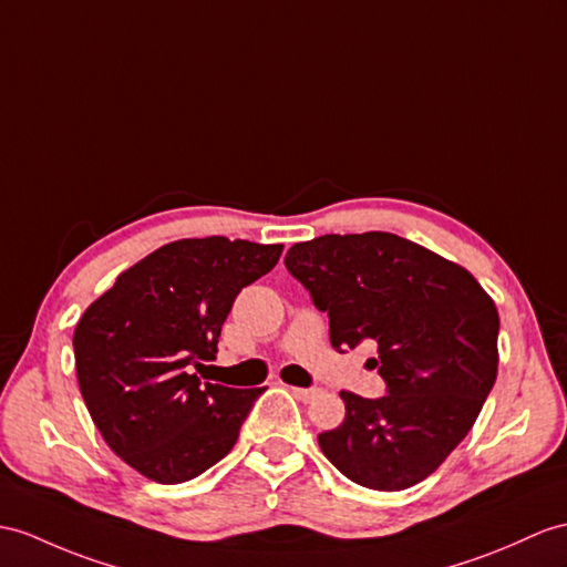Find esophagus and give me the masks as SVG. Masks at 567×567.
Instances as JSON below:
<instances>
[{
    "label": "esophagus",
    "mask_w": 567,
    "mask_h": 567,
    "mask_svg": "<svg viewBox=\"0 0 567 567\" xmlns=\"http://www.w3.org/2000/svg\"><path fill=\"white\" fill-rule=\"evenodd\" d=\"M288 390H291L300 399V402H310V399L317 394V390H312V388H288Z\"/></svg>",
    "instance_id": "34e87169"
}]
</instances>
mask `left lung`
<instances>
[{
    "instance_id": "8db88e82",
    "label": "left lung",
    "mask_w": 567,
    "mask_h": 567,
    "mask_svg": "<svg viewBox=\"0 0 567 567\" xmlns=\"http://www.w3.org/2000/svg\"><path fill=\"white\" fill-rule=\"evenodd\" d=\"M329 341L370 358L388 394L341 392L347 419L320 433L324 457L358 486L404 491L431 476L478 416L498 375V310L466 269L394 233L322 236L284 259Z\"/></svg>"
}]
</instances>
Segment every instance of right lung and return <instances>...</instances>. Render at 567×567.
<instances>
[{
  "label": "right lung",
  "instance_id": "add662e5",
  "mask_svg": "<svg viewBox=\"0 0 567 567\" xmlns=\"http://www.w3.org/2000/svg\"><path fill=\"white\" fill-rule=\"evenodd\" d=\"M284 245L220 236L158 247L91 302L74 331L81 396L105 443L156 483L204 474L236 445L257 396L202 382L233 300Z\"/></svg>",
  "mask_w": 567,
  "mask_h": 567
}]
</instances>
